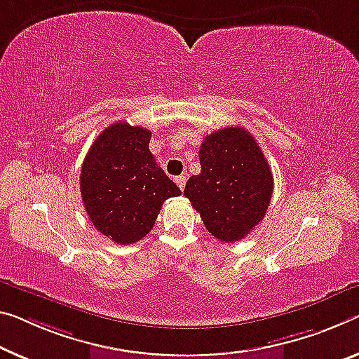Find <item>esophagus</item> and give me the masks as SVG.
Listing matches in <instances>:
<instances>
[{"mask_svg":"<svg viewBox=\"0 0 359 359\" xmlns=\"http://www.w3.org/2000/svg\"><path fill=\"white\" fill-rule=\"evenodd\" d=\"M175 181H176V184H178L180 189H181V191H184V186H186V176H184V175L176 176Z\"/></svg>","mask_w":359,"mask_h":359,"instance_id":"esophagus-1","label":"esophagus"}]
</instances>
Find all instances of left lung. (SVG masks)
Returning <instances> with one entry per match:
<instances>
[{
  "label": "left lung",
  "mask_w": 359,
  "mask_h": 359,
  "mask_svg": "<svg viewBox=\"0 0 359 359\" xmlns=\"http://www.w3.org/2000/svg\"><path fill=\"white\" fill-rule=\"evenodd\" d=\"M198 161L202 170L187 180L184 196L218 241L244 239L273 196L271 168L260 146L245 128L228 126L205 136Z\"/></svg>",
  "instance_id": "1"
}]
</instances>
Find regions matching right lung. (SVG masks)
Listing matches in <instances>:
<instances>
[{"label":"right lung","instance_id":"right-lung-1","mask_svg":"<svg viewBox=\"0 0 359 359\" xmlns=\"http://www.w3.org/2000/svg\"><path fill=\"white\" fill-rule=\"evenodd\" d=\"M151 131L117 122L96 137L81 165L80 192L90 222L117 244L142 239L180 187L149 151Z\"/></svg>","mask_w":359,"mask_h":359}]
</instances>
